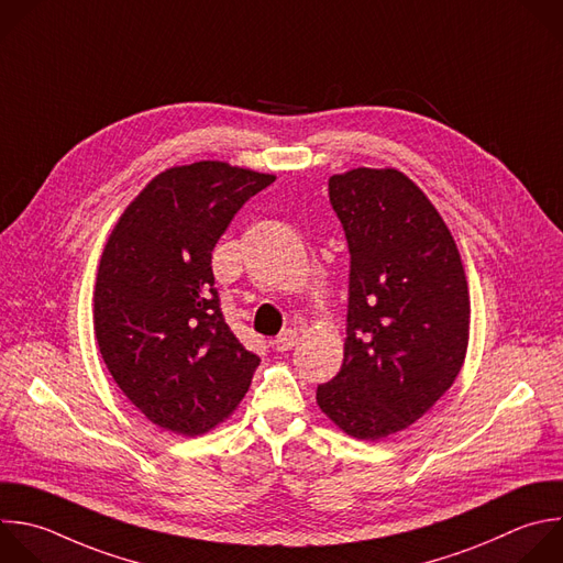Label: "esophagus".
Listing matches in <instances>:
<instances>
[{"label":"esophagus","instance_id":"1","mask_svg":"<svg viewBox=\"0 0 563 563\" xmlns=\"http://www.w3.org/2000/svg\"><path fill=\"white\" fill-rule=\"evenodd\" d=\"M298 342V333H296V329H285L272 344H274V349L276 351H289L294 344Z\"/></svg>","mask_w":563,"mask_h":563}]
</instances>
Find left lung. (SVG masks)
I'll return each instance as SVG.
<instances>
[{"label": "left lung", "mask_w": 563, "mask_h": 563, "mask_svg": "<svg viewBox=\"0 0 563 563\" xmlns=\"http://www.w3.org/2000/svg\"><path fill=\"white\" fill-rule=\"evenodd\" d=\"M349 245V309L338 376L318 385L346 435L383 440L420 420L455 383L468 346V285L457 245L398 169L329 178Z\"/></svg>", "instance_id": "1"}]
</instances>
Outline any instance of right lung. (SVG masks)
Segmentation results:
<instances>
[{"instance_id": "right-lung-1", "label": "right lung", "mask_w": 563, "mask_h": 563, "mask_svg": "<svg viewBox=\"0 0 563 563\" xmlns=\"http://www.w3.org/2000/svg\"><path fill=\"white\" fill-rule=\"evenodd\" d=\"M274 174L223 161L154 176L101 254L95 335L110 376L156 427L201 435L245 398L261 357L228 327L212 250Z\"/></svg>"}]
</instances>
